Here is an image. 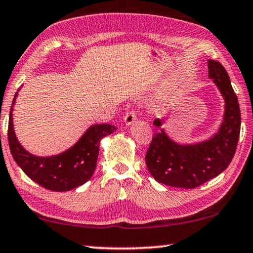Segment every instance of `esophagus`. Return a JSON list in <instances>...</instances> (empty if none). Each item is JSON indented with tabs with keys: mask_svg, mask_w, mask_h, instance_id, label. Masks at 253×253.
Segmentation results:
<instances>
[{
	"mask_svg": "<svg viewBox=\"0 0 253 253\" xmlns=\"http://www.w3.org/2000/svg\"><path fill=\"white\" fill-rule=\"evenodd\" d=\"M135 120H136V112H135V111L127 112L126 116L124 117V123H125L126 126L133 125Z\"/></svg>",
	"mask_w": 253,
	"mask_h": 253,
	"instance_id": "1",
	"label": "esophagus"
}]
</instances>
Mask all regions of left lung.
Instances as JSON below:
<instances>
[{"mask_svg":"<svg viewBox=\"0 0 253 253\" xmlns=\"http://www.w3.org/2000/svg\"><path fill=\"white\" fill-rule=\"evenodd\" d=\"M209 78L223 96V123L217 133L205 141L180 144L168 136L164 119H156L152 142L145 156L146 167L157 182L180 188H195L221 174L234 157L241 129L239 100L232 87L227 71L221 63L208 61Z\"/></svg>","mask_w":253,"mask_h":253,"instance_id":"obj_1","label":"left lung"}]
</instances>
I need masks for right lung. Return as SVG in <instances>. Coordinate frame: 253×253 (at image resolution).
I'll list each match as a JSON object with an SVG mask.
<instances>
[{
	"label": "right lung",
	"mask_w": 253,
	"mask_h": 253,
	"mask_svg": "<svg viewBox=\"0 0 253 253\" xmlns=\"http://www.w3.org/2000/svg\"><path fill=\"white\" fill-rule=\"evenodd\" d=\"M18 92L11 105L7 128L10 151L17 165L30 179L50 191L66 192L85 184L95 170L101 139L114 133L117 127L110 124L92 125L63 152L50 157L35 156L20 144L14 133L12 111Z\"/></svg>",
	"instance_id": "add662e5"
}]
</instances>
